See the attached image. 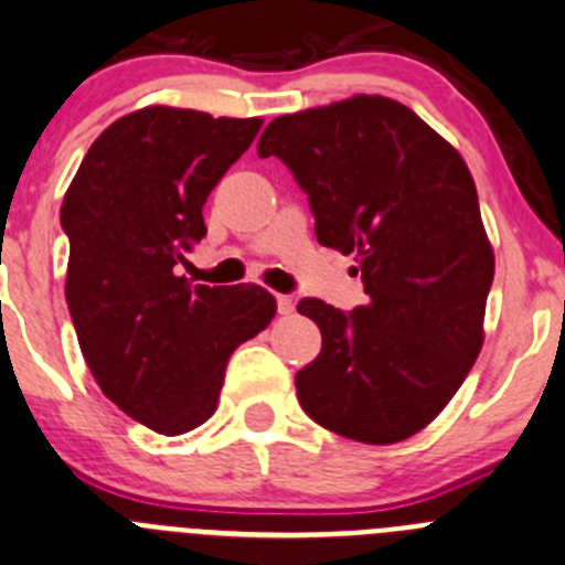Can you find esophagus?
<instances>
[{
	"mask_svg": "<svg viewBox=\"0 0 565 565\" xmlns=\"http://www.w3.org/2000/svg\"><path fill=\"white\" fill-rule=\"evenodd\" d=\"M277 313L279 316H291L294 313V299L286 297V294H277Z\"/></svg>",
	"mask_w": 565,
	"mask_h": 565,
	"instance_id": "esophagus-1",
	"label": "esophagus"
}]
</instances>
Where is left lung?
<instances>
[{
  "mask_svg": "<svg viewBox=\"0 0 565 565\" xmlns=\"http://www.w3.org/2000/svg\"><path fill=\"white\" fill-rule=\"evenodd\" d=\"M308 193L321 246L354 255L366 305L297 310L321 352L297 374L310 418L343 438L396 444L438 416L482 347L493 249L469 166L411 107L352 96L274 118L257 141Z\"/></svg>",
  "mask_w": 565,
  "mask_h": 565,
  "instance_id": "8db88e82",
  "label": "left lung"
}]
</instances>
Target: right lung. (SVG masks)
Returning <instances> with one entry per match:
<instances>
[{"mask_svg":"<svg viewBox=\"0 0 565 565\" xmlns=\"http://www.w3.org/2000/svg\"><path fill=\"white\" fill-rule=\"evenodd\" d=\"M260 125L143 107L90 143L63 196L66 302L83 358L102 394L154 433L207 422L230 354L277 313L260 286H191L174 271L205 238L202 207Z\"/></svg>","mask_w":565,"mask_h":565,"instance_id":"add662e5","label":"right lung"}]
</instances>
